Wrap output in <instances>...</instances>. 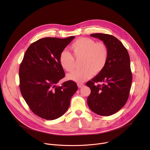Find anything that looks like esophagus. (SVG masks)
Instances as JSON below:
<instances>
[{
	"mask_svg": "<svg viewBox=\"0 0 150 150\" xmlns=\"http://www.w3.org/2000/svg\"><path fill=\"white\" fill-rule=\"evenodd\" d=\"M84 86V84L83 83H78V87L79 88H81L83 87Z\"/></svg>",
	"mask_w": 150,
	"mask_h": 150,
	"instance_id": "obj_1",
	"label": "esophagus"
}]
</instances>
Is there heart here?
Instances as JSON below:
<instances>
[{
  "instance_id": "b5f03b06",
  "label": "heart",
  "mask_w": 150,
  "mask_h": 150,
  "mask_svg": "<svg viewBox=\"0 0 150 150\" xmlns=\"http://www.w3.org/2000/svg\"><path fill=\"white\" fill-rule=\"evenodd\" d=\"M70 49L75 59H81L80 66L82 68L68 75V79L71 81L83 82L92 77L94 72L100 73L106 65L109 51L103 42H96L89 38L81 37L73 42ZM74 57L66 51L60 53L59 63L64 70L68 72L74 70L75 65Z\"/></svg>"
}]
</instances>
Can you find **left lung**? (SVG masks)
Instances as JSON below:
<instances>
[{
    "label": "left lung",
    "mask_w": 150,
    "mask_h": 150,
    "mask_svg": "<svg viewBox=\"0 0 150 150\" xmlns=\"http://www.w3.org/2000/svg\"><path fill=\"white\" fill-rule=\"evenodd\" d=\"M90 35L103 41L109 56L104 69L86 83L91 89L87 103L95 113L110 116L120 110L129 97L132 80L129 55L115 37L102 33ZM100 82L104 83L101 85Z\"/></svg>",
    "instance_id": "left-lung-1"
}]
</instances>
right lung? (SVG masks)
<instances>
[{
    "label": "right lung",
    "mask_w": 150,
    "mask_h": 150,
    "mask_svg": "<svg viewBox=\"0 0 150 150\" xmlns=\"http://www.w3.org/2000/svg\"><path fill=\"white\" fill-rule=\"evenodd\" d=\"M74 38H41L29 46L20 64L21 94L31 110L42 119L54 120L62 116L78 90L72 81L56 85L65 75L59 55Z\"/></svg>",
    "instance_id": "obj_1"
}]
</instances>
